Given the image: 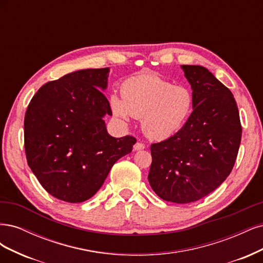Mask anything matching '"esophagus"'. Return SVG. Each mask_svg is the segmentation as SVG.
<instances>
[{
	"label": "esophagus",
	"instance_id": "34e87169",
	"mask_svg": "<svg viewBox=\"0 0 263 263\" xmlns=\"http://www.w3.org/2000/svg\"><path fill=\"white\" fill-rule=\"evenodd\" d=\"M144 148H145V145H144V144L141 143V142L135 143L134 146H133L134 151H141V149H144Z\"/></svg>",
	"mask_w": 263,
	"mask_h": 263
}]
</instances>
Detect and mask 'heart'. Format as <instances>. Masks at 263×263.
<instances>
[{
  "instance_id": "heart-1",
  "label": "heart",
  "mask_w": 263,
  "mask_h": 263,
  "mask_svg": "<svg viewBox=\"0 0 263 263\" xmlns=\"http://www.w3.org/2000/svg\"><path fill=\"white\" fill-rule=\"evenodd\" d=\"M121 98L109 97L110 109L118 119L128 122L131 116L141 119L147 138L164 141L174 137L187 123L193 110L189 88L175 86L155 74H141L125 80Z\"/></svg>"
}]
</instances>
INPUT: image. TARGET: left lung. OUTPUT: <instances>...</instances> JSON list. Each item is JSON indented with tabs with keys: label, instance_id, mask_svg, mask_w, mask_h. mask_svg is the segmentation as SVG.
<instances>
[{
	"label": "left lung",
	"instance_id": "left-lung-1",
	"mask_svg": "<svg viewBox=\"0 0 263 263\" xmlns=\"http://www.w3.org/2000/svg\"><path fill=\"white\" fill-rule=\"evenodd\" d=\"M191 85L193 111L183 128L151 145L148 182L157 196L190 203L208 196L231 174L241 124L232 91L208 69L181 65Z\"/></svg>",
	"mask_w": 263,
	"mask_h": 263
}]
</instances>
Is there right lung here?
I'll list each match as a JSON object with an SVG mask.
<instances>
[{"mask_svg":"<svg viewBox=\"0 0 263 263\" xmlns=\"http://www.w3.org/2000/svg\"><path fill=\"white\" fill-rule=\"evenodd\" d=\"M108 74L109 67L69 73L41 86L28 105L24 121L27 163L59 200L90 199L137 142L107 132L104 117L112 112L101 90L107 88Z\"/></svg>","mask_w":263,"mask_h":263,"instance_id":"right-lung-1","label":"right lung"}]
</instances>
